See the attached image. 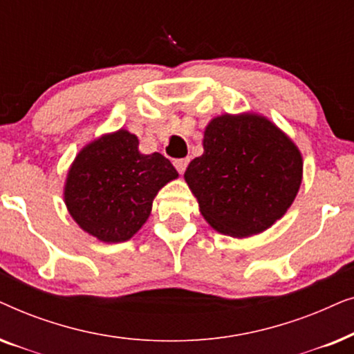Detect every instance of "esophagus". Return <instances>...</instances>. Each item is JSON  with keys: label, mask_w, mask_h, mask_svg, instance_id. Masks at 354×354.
I'll return each instance as SVG.
<instances>
[{"label": "esophagus", "mask_w": 354, "mask_h": 354, "mask_svg": "<svg viewBox=\"0 0 354 354\" xmlns=\"http://www.w3.org/2000/svg\"><path fill=\"white\" fill-rule=\"evenodd\" d=\"M174 166H176L178 174H183L188 166V159H176V161H174Z\"/></svg>", "instance_id": "obj_1"}]
</instances>
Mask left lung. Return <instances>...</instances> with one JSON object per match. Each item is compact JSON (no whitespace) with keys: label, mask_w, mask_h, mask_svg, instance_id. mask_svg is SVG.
<instances>
[{"label":"left lung","mask_w":354,"mask_h":354,"mask_svg":"<svg viewBox=\"0 0 354 354\" xmlns=\"http://www.w3.org/2000/svg\"><path fill=\"white\" fill-rule=\"evenodd\" d=\"M201 156L183 178L212 229L234 239L258 235L283 217L303 180V156L292 138L263 114L212 118Z\"/></svg>","instance_id":"8db88e82"}]
</instances>
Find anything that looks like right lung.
Returning <instances> with one entry per match:
<instances>
[{
	"instance_id": "right-lung-1",
	"label": "right lung",
	"mask_w": 354,
	"mask_h": 354,
	"mask_svg": "<svg viewBox=\"0 0 354 354\" xmlns=\"http://www.w3.org/2000/svg\"><path fill=\"white\" fill-rule=\"evenodd\" d=\"M127 129L103 133L77 153L64 182L75 224L103 243H122L142 229L158 192L178 172L159 153L142 154Z\"/></svg>"
}]
</instances>
